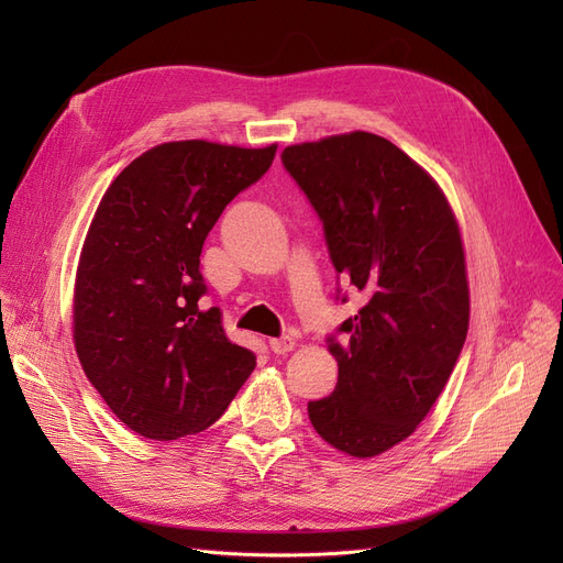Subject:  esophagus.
<instances>
[{
	"mask_svg": "<svg viewBox=\"0 0 563 563\" xmlns=\"http://www.w3.org/2000/svg\"><path fill=\"white\" fill-rule=\"evenodd\" d=\"M296 347V340L291 335H282V338H272L269 340V350L275 354H286Z\"/></svg>",
	"mask_w": 563,
	"mask_h": 563,
	"instance_id": "1",
	"label": "esophagus"
}]
</instances>
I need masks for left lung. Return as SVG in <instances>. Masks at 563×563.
I'll list each match as a JSON object with an SVG mask.
<instances>
[{
	"mask_svg": "<svg viewBox=\"0 0 563 563\" xmlns=\"http://www.w3.org/2000/svg\"><path fill=\"white\" fill-rule=\"evenodd\" d=\"M282 164L321 220L338 282L366 300L327 338L338 383L308 404L310 422L333 449L373 457L413 434L463 352L470 291L455 216L376 133L288 145ZM338 298L347 300L340 286Z\"/></svg>",
	"mask_w": 563,
	"mask_h": 563,
	"instance_id": "left-lung-1",
	"label": "left lung"
}]
</instances>
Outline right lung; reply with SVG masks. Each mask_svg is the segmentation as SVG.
<instances>
[{
  "mask_svg": "<svg viewBox=\"0 0 563 563\" xmlns=\"http://www.w3.org/2000/svg\"><path fill=\"white\" fill-rule=\"evenodd\" d=\"M277 145L152 147L98 203L75 282V347L110 411L141 437L207 430L255 368L218 308H201V246L228 203L258 183Z\"/></svg>",
  "mask_w": 563,
  "mask_h": 563,
  "instance_id": "obj_1",
  "label": "right lung"
}]
</instances>
